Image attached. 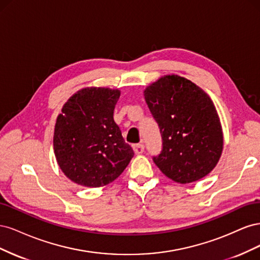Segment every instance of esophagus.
<instances>
[{"mask_svg": "<svg viewBox=\"0 0 260 260\" xmlns=\"http://www.w3.org/2000/svg\"><path fill=\"white\" fill-rule=\"evenodd\" d=\"M145 146L143 143H139V144H135L133 145V151L136 152V154H142L144 152Z\"/></svg>", "mask_w": 260, "mask_h": 260, "instance_id": "esophagus-1", "label": "esophagus"}]
</instances>
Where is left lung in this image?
<instances>
[{
	"label": "left lung",
	"instance_id": "left-lung-1",
	"mask_svg": "<svg viewBox=\"0 0 260 260\" xmlns=\"http://www.w3.org/2000/svg\"><path fill=\"white\" fill-rule=\"evenodd\" d=\"M144 96L161 135V152L153 156L156 166L182 184L207 176L223 146L221 124L210 98L176 75L147 86Z\"/></svg>",
	"mask_w": 260,
	"mask_h": 260
}]
</instances>
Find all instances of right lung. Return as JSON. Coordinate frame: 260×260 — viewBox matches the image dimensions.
I'll use <instances>...</instances> for the list:
<instances>
[{"mask_svg": "<svg viewBox=\"0 0 260 260\" xmlns=\"http://www.w3.org/2000/svg\"><path fill=\"white\" fill-rule=\"evenodd\" d=\"M119 90L86 88L62 106L54 131L59 168L75 183L99 187L121 175L135 155L114 121Z\"/></svg>", "mask_w": 260, "mask_h": 260, "instance_id": "1", "label": "right lung"}]
</instances>
